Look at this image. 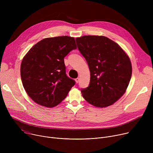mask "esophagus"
Instances as JSON below:
<instances>
[{"instance_id": "obj_1", "label": "esophagus", "mask_w": 153, "mask_h": 153, "mask_svg": "<svg viewBox=\"0 0 153 153\" xmlns=\"http://www.w3.org/2000/svg\"><path fill=\"white\" fill-rule=\"evenodd\" d=\"M75 81H76V82L77 83H77H78V82H79V78H78V77H77V78H76V79H75Z\"/></svg>"}]
</instances>
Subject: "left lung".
I'll use <instances>...</instances> for the list:
<instances>
[{
	"label": "left lung",
	"instance_id": "8db88e82",
	"mask_svg": "<svg viewBox=\"0 0 153 153\" xmlns=\"http://www.w3.org/2000/svg\"><path fill=\"white\" fill-rule=\"evenodd\" d=\"M76 41L90 71L88 87L81 89L83 97L98 107L113 104L129 84L132 66L129 57L117 43L105 36L85 35Z\"/></svg>",
	"mask_w": 153,
	"mask_h": 153
}]
</instances>
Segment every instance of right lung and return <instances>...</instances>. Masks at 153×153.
<instances>
[{"label":"right lung","instance_id":"right-lung-1","mask_svg":"<svg viewBox=\"0 0 153 153\" xmlns=\"http://www.w3.org/2000/svg\"><path fill=\"white\" fill-rule=\"evenodd\" d=\"M76 48L73 37L48 38L39 41L25 55L21 65V80L34 102L53 107L66 98L76 82L66 74L64 58Z\"/></svg>","mask_w":153,"mask_h":153}]
</instances>
